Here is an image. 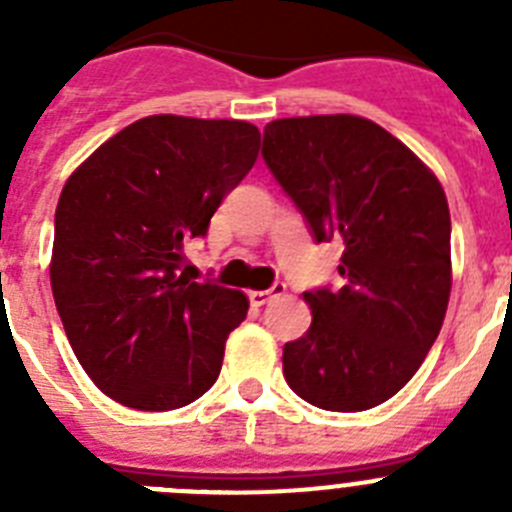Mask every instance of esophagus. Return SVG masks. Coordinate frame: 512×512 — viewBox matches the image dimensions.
Segmentation results:
<instances>
[{
  "label": "esophagus",
  "instance_id": "1",
  "mask_svg": "<svg viewBox=\"0 0 512 512\" xmlns=\"http://www.w3.org/2000/svg\"><path fill=\"white\" fill-rule=\"evenodd\" d=\"M284 292H287V284H284V282H274L269 289H253V292L248 297H251L253 305L261 307V305H266V302H269L271 297L284 295Z\"/></svg>",
  "mask_w": 512,
  "mask_h": 512
}]
</instances>
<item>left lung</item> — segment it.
<instances>
[{
    "label": "left lung",
    "instance_id": "obj_1",
    "mask_svg": "<svg viewBox=\"0 0 512 512\" xmlns=\"http://www.w3.org/2000/svg\"><path fill=\"white\" fill-rule=\"evenodd\" d=\"M261 156L312 238L343 243V284L305 292L312 323L284 343V379L315 408H377L418 372L449 307L443 187L405 143L356 115L269 122Z\"/></svg>",
    "mask_w": 512,
    "mask_h": 512
}]
</instances>
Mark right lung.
Here are the masks:
<instances>
[{"mask_svg":"<svg viewBox=\"0 0 512 512\" xmlns=\"http://www.w3.org/2000/svg\"><path fill=\"white\" fill-rule=\"evenodd\" d=\"M259 146L251 122L151 115L102 143L63 187L53 300L84 372L125 408H184L215 384L248 297L189 282L184 241L207 235Z\"/></svg>","mask_w":512,"mask_h":512,"instance_id":"add662e5","label":"right lung"}]
</instances>
